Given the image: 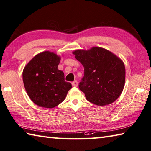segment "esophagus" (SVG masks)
I'll use <instances>...</instances> for the list:
<instances>
[{
  "mask_svg": "<svg viewBox=\"0 0 151 151\" xmlns=\"http://www.w3.org/2000/svg\"><path fill=\"white\" fill-rule=\"evenodd\" d=\"M78 83L76 81V80H74V81L72 83V86H73V87H77V86H78Z\"/></svg>",
  "mask_w": 151,
  "mask_h": 151,
  "instance_id": "esophagus-1",
  "label": "esophagus"
}]
</instances>
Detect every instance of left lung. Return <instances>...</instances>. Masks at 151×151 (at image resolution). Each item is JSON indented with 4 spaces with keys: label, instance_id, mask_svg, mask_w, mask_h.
Returning <instances> with one entry per match:
<instances>
[{
    "label": "left lung",
    "instance_id": "1",
    "mask_svg": "<svg viewBox=\"0 0 151 151\" xmlns=\"http://www.w3.org/2000/svg\"><path fill=\"white\" fill-rule=\"evenodd\" d=\"M72 53L84 67V77L79 87L86 99L99 106L114 102L121 94L125 84L123 61L100 47L77 50Z\"/></svg>",
    "mask_w": 151,
    "mask_h": 151
}]
</instances>
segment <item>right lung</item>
<instances>
[{"label":"right lung","mask_w":151,"mask_h":151,"mask_svg":"<svg viewBox=\"0 0 151 151\" xmlns=\"http://www.w3.org/2000/svg\"><path fill=\"white\" fill-rule=\"evenodd\" d=\"M61 57L45 51L37 54L24 66L23 81L26 92L36 105L53 108L65 99L72 85L58 69Z\"/></svg>","instance_id":"obj_1"}]
</instances>
